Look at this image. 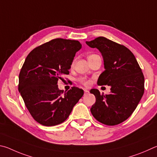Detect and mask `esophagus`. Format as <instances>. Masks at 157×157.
<instances>
[{
	"mask_svg": "<svg viewBox=\"0 0 157 157\" xmlns=\"http://www.w3.org/2000/svg\"><path fill=\"white\" fill-rule=\"evenodd\" d=\"M89 93H90L89 90H84V94H89Z\"/></svg>",
	"mask_w": 157,
	"mask_h": 157,
	"instance_id": "34e87169",
	"label": "esophagus"
}]
</instances>
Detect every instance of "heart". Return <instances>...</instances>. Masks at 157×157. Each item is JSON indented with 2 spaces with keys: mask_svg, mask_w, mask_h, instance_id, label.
<instances>
[{
  "mask_svg": "<svg viewBox=\"0 0 157 157\" xmlns=\"http://www.w3.org/2000/svg\"><path fill=\"white\" fill-rule=\"evenodd\" d=\"M97 56V54H92V55H90V56H89L88 59H90V58H91L92 56ZM79 81H80L81 83L85 85V86H87V85L89 84V81L86 80V79L84 78H79Z\"/></svg>",
  "mask_w": 157,
  "mask_h": 157,
  "instance_id": "obj_1",
  "label": "heart"
}]
</instances>
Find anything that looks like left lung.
<instances>
[{"mask_svg": "<svg viewBox=\"0 0 157 157\" xmlns=\"http://www.w3.org/2000/svg\"><path fill=\"white\" fill-rule=\"evenodd\" d=\"M90 48L102 54L105 71L98 77V86H109L110 94H100L92 89L96 102L90 111L96 119L107 125H115L128 119L144 93V76L134 55L125 46L103 36L87 41Z\"/></svg>", "mask_w": 157, "mask_h": 157, "instance_id": "obj_1", "label": "left lung"}]
</instances>
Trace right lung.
<instances>
[{"instance_id": "add662e5", "label": "right lung", "mask_w": 157, "mask_h": 157, "mask_svg": "<svg viewBox=\"0 0 157 157\" xmlns=\"http://www.w3.org/2000/svg\"><path fill=\"white\" fill-rule=\"evenodd\" d=\"M81 44L55 38L36 47L27 55L19 74L18 91L34 119L45 126L64 122L83 90L72 87L67 92L58 88V81L69 74Z\"/></svg>"}]
</instances>
